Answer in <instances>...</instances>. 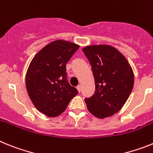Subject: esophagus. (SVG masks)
I'll return each instance as SVG.
<instances>
[{
  "label": "esophagus",
  "instance_id": "obj_1",
  "mask_svg": "<svg viewBox=\"0 0 153 153\" xmlns=\"http://www.w3.org/2000/svg\"><path fill=\"white\" fill-rule=\"evenodd\" d=\"M76 89H77L78 92H79V93H80V92H81V86H80V85H78V86H76Z\"/></svg>",
  "mask_w": 153,
  "mask_h": 153
}]
</instances>
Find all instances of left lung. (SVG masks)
I'll use <instances>...</instances> for the list:
<instances>
[{
  "instance_id": "8db88e82",
  "label": "left lung",
  "mask_w": 153,
  "mask_h": 153,
  "mask_svg": "<svg viewBox=\"0 0 153 153\" xmlns=\"http://www.w3.org/2000/svg\"><path fill=\"white\" fill-rule=\"evenodd\" d=\"M90 61L95 93L85 99L90 113L100 119L117 113L129 98L134 84V74L126 58L109 45H92L83 49Z\"/></svg>"
}]
</instances>
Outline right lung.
I'll list each match as a JSON object with an SVG mask.
<instances>
[{"instance_id":"right-lung-1","label":"right lung","mask_w":153,"mask_h":153,"mask_svg":"<svg viewBox=\"0 0 153 153\" xmlns=\"http://www.w3.org/2000/svg\"><path fill=\"white\" fill-rule=\"evenodd\" d=\"M77 44L57 40L42 48L31 60L26 74V88L39 111L49 117L63 113L77 90L67 81L66 64L79 49Z\"/></svg>"}]
</instances>
